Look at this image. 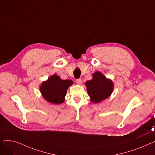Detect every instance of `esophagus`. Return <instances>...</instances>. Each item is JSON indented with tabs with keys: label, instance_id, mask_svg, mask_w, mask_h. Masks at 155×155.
<instances>
[{
	"label": "esophagus",
	"instance_id": "1",
	"mask_svg": "<svg viewBox=\"0 0 155 155\" xmlns=\"http://www.w3.org/2000/svg\"><path fill=\"white\" fill-rule=\"evenodd\" d=\"M76 82H77V84H78V85H81L82 84V80H81L80 78H79V79H77V80H76Z\"/></svg>",
	"mask_w": 155,
	"mask_h": 155
}]
</instances>
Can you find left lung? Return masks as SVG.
Returning a JSON list of instances; mask_svg holds the SVG:
<instances>
[{
  "label": "left lung",
  "instance_id": "left-lung-1",
  "mask_svg": "<svg viewBox=\"0 0 155 155\" xmlns=\"http://www.w3.org/2000/svg\"><path fill=\"white\" fill-rule=\"evenodd\" d=\"M88 94L92 102L98 104L107 99L112 94L114 85L112 80L97 71L92 74V79L85 83Z\"/></svg>",
  "mask_w": 155,
  "mask_h": 155
}]
</instances>
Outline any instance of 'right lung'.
Wrapping results in <instances>:
<instances>
[{"label": "right lung", "mask_w": 155, "mask_h": 155, "mask_svg": "<svg viewBox=\"0 0 155 155\" xmlns=\"http://www.w3.org/2000/svg\"><path fill=\"white\" fill-rule=\"evenodd\" d=\"M73 84L71 80H62L56 74L49 77L39 86L44 99L53 104H60L64 102L67 91Z\"/></svg>", "instance_id": "obj_1"}]
</instances>
